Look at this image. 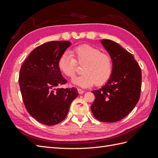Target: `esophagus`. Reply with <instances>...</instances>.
<instances>
[{"instance_id": "obj_1", "label": "esophagus", "mask_w": 158, "mask_h": 158, "mask_svg": "<svg viewBox=\"0 0 158 158\" xmlns=\"http://www.w3.org/2000/svg\"><path fill=\"white\" fill-rule=\"evenodd\" d=\"M78 92L79 94H84V90H82V89H80V88H78Z\"/></svg>"}]
</instances>
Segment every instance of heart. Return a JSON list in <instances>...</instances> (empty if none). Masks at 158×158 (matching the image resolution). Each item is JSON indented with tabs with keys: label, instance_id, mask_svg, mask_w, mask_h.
Segmentation results:
<instances>
[{
	"label": "heart",
	"instance_id": "1",
	"mask_svg": "<svg viewBox=\"0 0 158 158\" xmlns=\"http://www.w3.org/2000/svg\"><path fill=\"white\" fill-rule=\"evenodd\" d=\"M76 63L83 65L82 74L73 79V83L82 88H89L95 84L100 86L106 84L113 72V61L109 55L89 45L74 47L64 52L58 60L60 71L69 78H73Z\"/></svg>",
	"mask_w": 158,
	"mask_h": 158
}]
</instances>
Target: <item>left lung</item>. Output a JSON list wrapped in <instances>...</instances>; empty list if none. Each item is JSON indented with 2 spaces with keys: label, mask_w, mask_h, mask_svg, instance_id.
<instances>
[{
  "label": "left lung",
  "mask_w": 158,
  "mask_h": 158,
  "mask_svg": "<svg viewBox=\"0 0 158 158\" xmlns=\"http://www.w3.org/2000/svg\"><path fill=\"white\" fill-rule=\"evenodd\" d=\"M101 44L112 59L113 72L106 84L92 92L95 99L91 110L98 121L114 123L127 116L139 100L142 73L134 56L117 43L102 40Z\"/></svg>",
  "instance_id": "obj_1"
}]
</instances>
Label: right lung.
<instances>
[{
	"mask_svg": "<svg viewBox=\"0 0 158 158\" xmlns=\"http://www.w3.org/2000/svg\"><path fill=\"white\" fill-rule=\"evenodd\" d=\"M70 45L67 41L45 43L30 52L20 69L19 85L25 107L31 117L45 125L63 121L78 95L76 88H59L67 81L58 60Z\"/></svg>",
	"mask_w": 158,
	"mask_h": 158,
	"instance_id": "add662e5",
	"label": "right lung"
}]
</instances>
